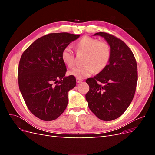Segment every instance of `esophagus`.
Returning a JSON list of instances; mask_svg holds the SVG:
<instances>
[{"label": "esophagus", "mask_w": 155, "mask_h": 155, "mask_svg": "<svg viewBox=\"0 0 155 155\" xmlns=\"http://www.w3.org/2000/svg\"><path fill=\"white\" fill-rule=\"evenodd\" d=\"M83 80V79H79V78H77V79H76V82H77L78 83H79L80 82H81Z\"/></svg>", "instance_id": "1"}]
</instances>
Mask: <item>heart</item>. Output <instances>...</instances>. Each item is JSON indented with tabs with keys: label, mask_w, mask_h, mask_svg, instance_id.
Here are the masks:
<instances>
[{
	"label": "heart",
	"mask_w": 155,
	"mask_h": 155,
	"mask_svg": "<svg viewBox=\"0 0 155 155\" xmlns=\"http://www.w3.org/2000/svg\"><path fill=\"white\" fill-rule=\"evenodd\" d=\"M78 54H85L82 67H76L69 72V74L76 78L83 79L94 72H101L109 64L111 56L109 44L105 41H99L91 37H83L75 44ZM61 60L69 68L74 66L75 55L71 48H64L61 52Z\"/></svg>",
	"instance_id": "b5f03b06"
}]
</instances>
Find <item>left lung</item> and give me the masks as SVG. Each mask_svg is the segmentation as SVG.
Segmentation results:
<instances>
[{"label":"left lung","instance_id":"8db88e82","mask_svg":"<svg viewBox=\"0 0 155 155\" xmlns=\"http://www.w3.org/2000/svg\"><path fill=\"white\" fill-rule=\"evenodd\" d=\"M94 35L104 37L110 46L111 56L105 69L86 80L89 91L85 97L89 109L98 118L111 121L122 115L133 99L138 81L137 64L123 41L105 32Z\"/></svg>","mask_w":155,"mask_h":155}]
</instances>
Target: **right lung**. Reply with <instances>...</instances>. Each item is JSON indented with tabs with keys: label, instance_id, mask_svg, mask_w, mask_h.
<instances>
[{
	"label": "right lung",
	"instance_id": "obj_1",
	"mask_svg": "<svg viewBox=\"0 0 155 155\" xmlns=\"http://www.w3.org/2000/svg\"><path fill=\"white\" fill-rule=\"evenodd\" d=\"M79 35L53 33L35 40L22 53L18 82L27 107L43 121L57 119L66 109L68 92L76 85V78L65 77L63 50Z\"/></svg>",
	"mask_w": 155,
	"mask_h": 155
}]
</instances>
